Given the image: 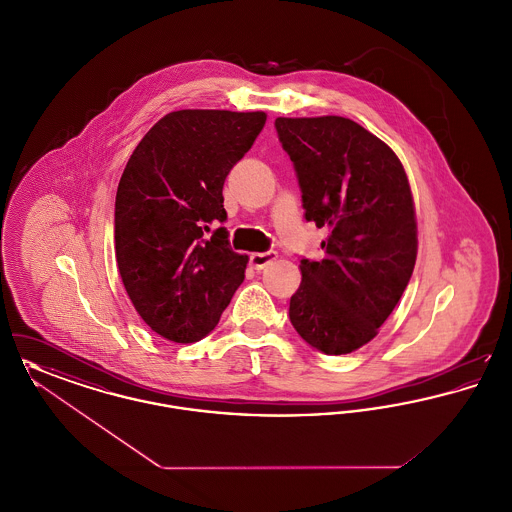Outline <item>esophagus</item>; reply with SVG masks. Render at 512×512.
Wrapping results in <instances>:
<instances>
[{"label":"esophagus","mask_w":512,"mask_h":512,"mask_svg":"<svg viewBox=\"0 0 512 512\" xmlns=\"http://www.w3.org/2000/svg\"><path fill=\"white\" fill-rule=\"evenodd\" d=\"M276 259V251H267V253H251L249 255V265L255 270L267 267L268 263H272Z\"/></svg>","instance_id":"obj_1"}]
</instances>
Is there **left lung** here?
Returning a JSON list of instances; mask_svg holds the SVG:
<instances>
[{
	"label": "left lung",
	"mask_w": 512,
	"mask_h": 512,
	"mask_svg": "<svg viewBox=\"0 0 512 512\" xmlns=\"http://www.w3.org/2000/svg\"><path fill=\"white\" fill-rule=\"evenodd\" d=\"M305 219L326 228L320 261L301 259L290 299L297 334L326 355L376 338L405 292L418 251L413 192L386 142L345 117H278Z\"/></svg>",
	"instance_id": "1"
}]
</instances>
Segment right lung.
Here are the masks:
<instances>
[{
    "instance_id": "right-lung-1",
    "label": "right lung",
    "mask_w": 512,
    "mask_h": 512,
    "mask_svg": "<svg viewBox=\"0 0 512 512\" xmlns=\"http://www.w3.org/2000/svg\"><path fill=\"white\" fill-rule=\"evenodd\" d=\"M267 122L263 111L182 109L155 122L132 151L115 201V255L147 326L176 343L205 338L244 282L222 186Z\"/></svg>"
}]
</instances>
